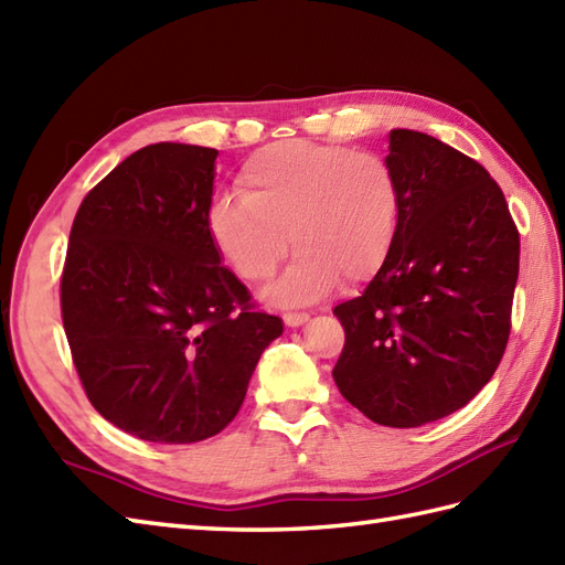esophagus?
<instances>
[{
	"label": "esophagus",
	"instance_id": "1",
	"mask_svg": "<svg viewBox=\"0 0 565 565\" xmlns=\"http://www.w3.org/2000/svg\"><path fill=\"white\" fill-rule=\"evenodd\" d=\"M282 319H285V323L290 326V328H299L301 323L309 321V313L307 311H287Z\"/></svg>",
	"mask_w": 565,
	"mask_h": 565
}]
</instances>
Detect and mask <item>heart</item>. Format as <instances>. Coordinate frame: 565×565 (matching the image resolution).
Listing matches in <instances>:
<instances>
[{"label": "heart", "instance_id": "heart-1", "mask_svg": "<svg viewBox=\"0 0 565 565\" xmlns=\"http://www.w3.org/2000/svg\"><path fill=\"white\" fill-rule=\"evenodd\" d=\"M242 196L213 203L215 249L242 280L258 285L297 256L266 292L282 307L311 305L376 275L393 249L401 189L391 164L345 146L282 141L256 150L239 172Z\"/></svg>", "mask_w": 565, "mask_h": 565}]
</instances>
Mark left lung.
<instances>
[{"mask_svg": "<svg viewBox=\"0 0 565 565\" xmlns=\"http://www.w3.org/2000/svg\"><path fill=\"white\" fill-rule=\"evenodd\" d=\"M386 162L395 242L364 292L333 309L345 328L333 379L371 422L412 429L465 407L497 371L520 237L499 184L460 150L393 129Z\"/></svg>", "mask_w": 565, "mask_h": 565, "instance_id": "obj_1", "label": "left lung"}]
</instances>
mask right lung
<instances>
[{
    "label": "right lung",
    "mask_w": 565,
    "mask_h": 565,
    "mask_svg": "<svg viewBox=\"0 0 565 565\" xmlns=\"http://www.w3.org/2000/svg\"><path fill=\"white\" fill-rule=\"evenodd\" d=\"M215 148L136 150L81 203L62 319L100 415L153 444H196L235 419L260 354L282 335L223 266L209 215Z\"/></svg>",
    "instance_id": "1"
}]
</instances>
